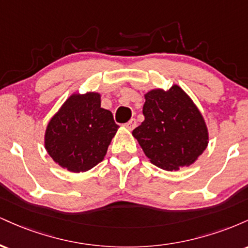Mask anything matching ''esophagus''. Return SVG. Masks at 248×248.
<instances>
[{"label": "esophagus", "mask_w": 248, "mask_h": 248, "mask_svg": "<svg viewBox=\"0 0 248 248\" xmlns=\"http://www.w3.org/2000/svg\"><path fill=\"white\" fill-rule=\"evenodd\" d=\"M124 127H126L127 129H129V130H133L134 128L136 127V120H135V119H130V120L128 121L126 124H124Z\"/></svg>", "instance_id": "obj_1"}]
</instances>
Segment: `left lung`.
Masks as SVG:
<instances>
[{
    "instance_id": "obj_1",
    "label": "left lung",
    "mask_w": 248,
    "mask_h": 248,
    "mask_svg": "<svg viewBox=\"0 0 248 248\" xmlns=\"http://www.w3.org/2000/svg\"><path fill=\"white\" fill-rule=\"evenodd\" d=\"M144 121L133 130L150 162L172 171L189 167L206 149L209 132L203 115L178 85L144 94Z\"/></svg>"
}]
</instances>
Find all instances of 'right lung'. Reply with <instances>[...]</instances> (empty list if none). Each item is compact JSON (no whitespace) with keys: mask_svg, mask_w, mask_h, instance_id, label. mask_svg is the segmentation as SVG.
Returning <instances> with one entry per match:
<instances>
[{"mask_svg":"<svg viewBox=\"0 0 248 248\" xmlns=\"http://www.w3.org/2000/svg\"><path fill=\"white\" fill-rule=\"evenodd\" d=\"M99 93H75L51 118L45 149L64 169L84 172L100 163L118 132L110 110L101 108Z\"/></svg>","mask_w":248,"mask_h":248,"instance_id":"1","label":"right lung"}]
</instances>
